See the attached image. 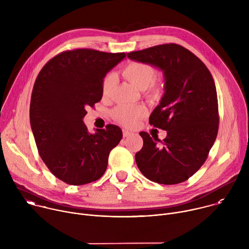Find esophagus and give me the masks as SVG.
<instances>
[{
  "label": "esophagus",
  "instance_id": "obj_1",
  "mask_svg": "<svg viewBox=\"0 0 249 249\" xmlns=\"http://www.w3.org/2000/svg\"><path fill=\"white\" fill-rule=\"evenodd\" d=\"M131 135H132V133L129 132L128 130H123V137H124V138H127V137H129V136H131Z\"/></svg>",
  "mask_w": 249,
  "mask_h": 249
}]
</instances>
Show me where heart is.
<instances>
[{"label": "heart", "instance_id": "heart-1", "mask_svg": "<svg viewBox=\"0 0 249 249\" xmlns=\"http://www.w3.org/2000/svg\"><path fill=\"white\" fill-rule=\"evenodd\" d=\"M123 76L150 98H158L162 91V84L160 80H155V69L150 64L133 61L123 69ZM115 83V74L106 75L102 82V93L109 95ZM147 114V108L143 105H119L113 110V117L126 126L134 125L138 119Z\"/></svg>", "mask_w": 249, "mask_h": 249}]
</instances>
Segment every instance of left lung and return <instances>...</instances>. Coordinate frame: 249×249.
<instances>
[{
    "label": "left lung",
    "instance_id": "1",
    "mask_svg": "<svg viewBox=\"0 0 249 249\" xmlns=\"http://www.w3.org/2000/svg\"><path fill=\"white\" fill-rule=\"evenodd\" d=\"M127 56L160 69L165 81L164 94L149 122L167 131L166 138L161 142L141 132L144 144L135 156L136 163L154 182L181 183L203 165L218 135L220 119L214 79L196 55L178 44L157 45Z\"/></svg>",
    "mask_w": 249,
    "mask_h": 249
}]
</instances>
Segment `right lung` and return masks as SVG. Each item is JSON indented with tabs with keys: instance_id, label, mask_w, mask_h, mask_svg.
Instances as JSON below:
<instances>
[{
	"instance_id": "right-lung-1",
	"label": "right lung",
	"mask_w": 249,
	"mask_h": 249,
	"mask_svg": "<svg viewBox=\"0 0 249 249\" xmlns=\"http://www.w3.org/2000/svg\"><path fill=\"white\" fill-rule=\"evenodd\" d=\"M125 57L88 48L64 51L45 64L34 83L29 117L35 143L48 169L67 184L99 179L122 139L112 124L89 133L83 118L100 101L106 73Z\"/></svg>"
}]
</instances>
